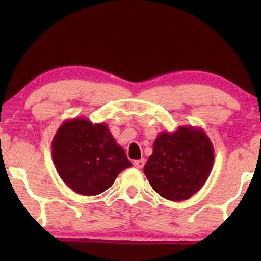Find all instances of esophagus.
<instances>
[{"instance_id":"esophagus-1","label":"esophagus","mask_w":261,"mask_h":261,"mask_svg":"<svg viewBox=\"0 0 261 261\" xmlns=\"http://www.w3.org/2000/svg\"><path fill=\"white\" fill-rule=\"evenodd\" d=\"M145 165V160L144 159H140V160H135L134 161V166L136 168H138V169H140V168H143Z\"/></svg>"}]
</instances>
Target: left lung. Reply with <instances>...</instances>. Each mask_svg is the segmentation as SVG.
Instances as JSON below:
<instances>
[{
    "instance_id": "left-lung-1",
    "label": "left lung",
    "mask_w": 261,
    "mask_h": 261,
    "mask_svg": "<svg viewBox=\"0 0 261 261\" xmlns=\"http://www.w3.org/2000/svg\"><path fill=\"white\" fill-rule=\"evenodd\" d=\"M214 163V148L201 127L162 131L144 167L154 191L168 200L183 201L204 187Z\"/></svg>"
}]
</instances>
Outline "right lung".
<instances>
[{
  "instance_id": "right-lung-1",
  "label": "right lung",
  "mask_w": 261,
  "mask_h": 261,
  "mask_svg": "<svg viewBox=\"0 0 261 261\" xmlns=\"http://www.w3.org/2000/svg\"><path fill=\"white\" fill-rule=\"evenodd\" d=\"M51 156L62 180L78 194L96 196L131 167L106 123L85 117L63 122L51 141Z\"/></svg>"
}]
</instances>
